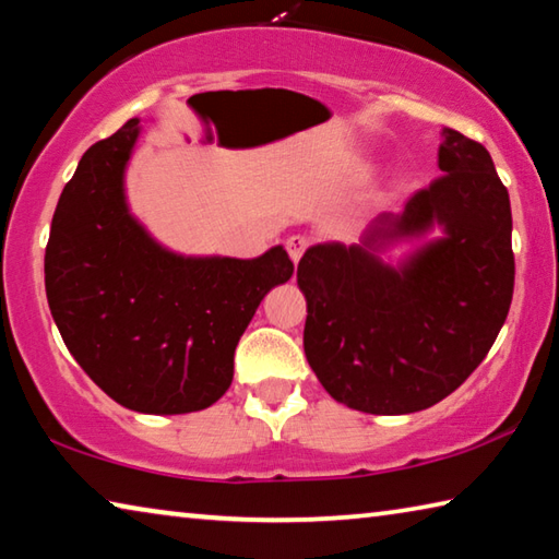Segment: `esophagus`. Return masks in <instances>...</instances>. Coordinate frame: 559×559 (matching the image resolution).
<instances>
[{
  "instance_id": "34e87169",
  "label": "esophagus",
  "mask_w": 559,
  "mask_h": 559,
  "mask_svg": "<svg viewBox=\"0 0 559 559\" xmlns=\"http://www.w3.org/2000/svg\"><path fill=\"white\" fill-rule=\"evenodd\" d=\"M310 246V239L308 236L302 234H293L286 239V249H288V257L293 259V263H298L302 253H306V249Z\"/></svg>"
}]
</instances>
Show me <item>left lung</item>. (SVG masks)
Segmentation results:
<instances>
[{"mask_svg": "<svg viewBox=\"0 0 559 559\" xmlns=\"http://www.w3.org/2000/svg\"><path fill=\"white\" fill-rule=\"evenodd\" d=\"M441 177L402 214H382L362 246L318 243L298 263L308 365L333 400L367 414L441 402L484 362L515 283L510 197L488 150L443 128ZM433 223L441 240L394 270L379 246Z\"/></svg>", "mask_w": 559, "mask_h": 559, "instance_id": "8db88e82", "label": "left lung"}]
</instances>
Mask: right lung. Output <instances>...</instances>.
<instances>
[{
  "label": "right lung",
  "mask_w": 559,
  "mask_h": 559,
  "mask_svg": "<svg viewBox=\"0 0 559 559\" xmlns=\"http://www.w3.org/2000/svg\"><path fill=\"white\" fill-rule=\"evenodd\" d=\"M138 118L91 145L56 204L46 298L75 362L110 400L145 414L212 406L263 296L293 276L283 246L259 259H185L128 212L122 175Z\"/></svg>",
  "instance_id": "obj_1"
}]
</instances>
